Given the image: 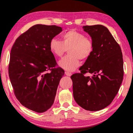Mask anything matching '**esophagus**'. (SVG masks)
I'll return each mask as SVG.
<instances>
[{"mask_svg":"<svg viewBox=\"0 0 133 133\" xmlns=\"http://www.w3.org/2000/svg\"><path fill=\"white\" fill-rule=\"evenodd\" d=\"M65 74H66V75L68 76H70L71 75V72H70L69 71H66V72H65Z\"/></svg>","mask_w":133,"mask_h":133,"instance_id":"1","label":"esophagus"}]
</instances>
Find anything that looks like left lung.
Wrapping results in <instances>:
<instances>
[{"instance_id":"8db88e82","label":"left lung","mask_w":133,"mask_h":133,"mask_svg":"<svg viewBox=\"0 0 133 133\" xmlns=\"http://www.w3.org/2000/svg\"><path fill=\"white\" fill-rule=\"evenodd\" d=\"M62 31L56 25L36 24L20 35L11 49L8 69L13 91L19 102L32 111L50 109L64 75L61 67H56L50 47L51 40Z\"/></svg>"}]
</instances>
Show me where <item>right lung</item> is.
Listing matches in <instances>:
<instances>
[{
  "mask_svg": "<svg viewBox=\"0 0 133 133\" xmlns=\"http://www.w3.org/2000/svg\"><path fill=\"white\" fill-rule=\"evenodd\" d=\"M90 36L93 50L72 76L73 97L83 109L94 111L107 107L117 94L124 76L123 59L119 44L105 26L83 27ZM91 73L89 76L85 75Z\"/></svg>",
  "mask_w": 133,
  "mask_h": 133,
  "instance_id": "1",
  "label": "right lung"
}]
</instances>
